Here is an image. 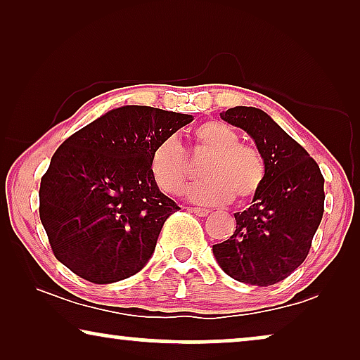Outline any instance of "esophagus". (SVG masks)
<instances>
[{
	"label": "esophagus",
	"mask_w": 360,
	"mask_h": 360,
	"mask_svg": "<svg viewBox=\"0 0 360 360\" xmlns=\"http://www.w3.org/2000/svg\"><path fill=\"white\" fill-rule=\"evenodd\" d=\"M191 211H193V213L198 214V216H208L210 214V210H206V208H191Z\"/></svg>",
	"instance_id": "34e87169"
}]
</instances>
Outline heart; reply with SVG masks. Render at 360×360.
Wrapping results in <instances>:
<instances>
[{"label": "heart", "mask_w": 360, "mask_h": 360, "mask_svg": "<svg viewBox=\"0 0 360 360\" xmlns=\"http://www.w3.org/2000/svg\"><path fill=\"white\" fill-rule=\"evenodd\" d=\"M193 141L210 155L201 167L205 180L191 185L186 198L196 205L219 206L229 203L233 196L245 201L257 193L265 179L264 159L255 147L240 144L238 132L221 121H208L196 127ZM150 174L165 193L184 191L190 172L175 137L162 141L152 152Z\"/></svg>", "instance_id": "1"}]
</instances>
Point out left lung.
Here are the masks:
<instances>
[{
	"label": "left lung",
	"mask_w": 360,
	"mask_h": 360,
	"mask_svg": "<svg viewBox=\"0 0 360 360\" xmlns=\"http://www.w3.org/2000/svg\"><path fill=\"white\" fill-rule=\"evenodd\" d=\"M221 120L252 137L265 179L252 205L234 213L236 231L213 245L216 262L231 278L269 287L303 264L324 211V179L316 162L267 112L236 106Z\"/></svg>",
	"instance_id": "left-lung-1"
}]
</instances>
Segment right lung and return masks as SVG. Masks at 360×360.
<instances>
[{
  "label": "right lung",
  "instance_id": "right-lung-1",
  "mask_svg": "<svg viewBox=\"0 0 360 360\" xmlns=\"http://www.w3.org/2000/svg\"><path fill=\"white\" fill-rule=\"evenodd\" d=\"M191 115L127 105L72 134L41 180L39 214L58 262L93 283L139 272L180 210L152 179L150 157Z\"/></svg>",
  "mask_w": 360,
  "mask_h": 360
}]
</instances>
